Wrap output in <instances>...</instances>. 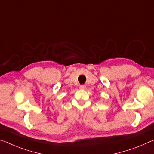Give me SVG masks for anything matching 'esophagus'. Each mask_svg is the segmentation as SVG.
Wrapping results in <instances>:
<instances>
[{
  "label": "esophagus",
  "mask_w": 154,
  "mask_h": 154,
  "mask_svg": "<svg viewBox=\"0 0 154 154\" xmlns=\"http://www.w3.org/2000/svg\"><path fill=\"white\" fill-rule=\"evenodd\" d=\"M79 88L80 89H85V88H86V86H85V85H80V86H79Z\"/></svg>",
  "instance_id": "esophagus-1"
}]
</instances>
